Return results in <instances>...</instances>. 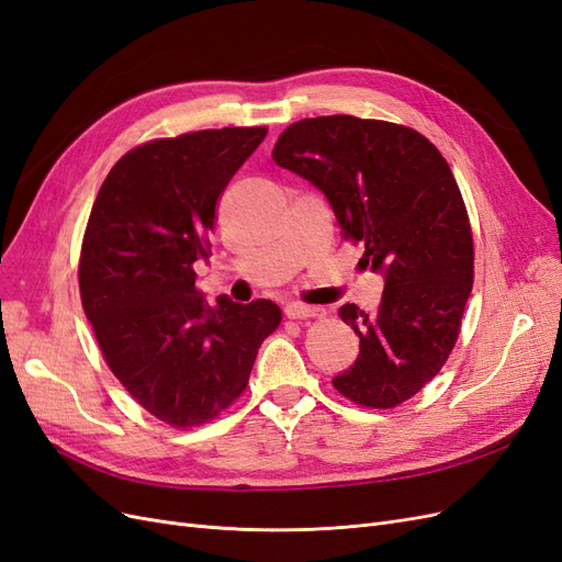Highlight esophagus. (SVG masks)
I'll return each instance as SVG.
<instances>
[{"label": "esophagus", "mask_w": 562, "mask_h": 562, "mask_svg": "<svg viewBox=\"0 0 562 562\" xmlns=\"http://www.w3.org/2000/svg\"><path fill=\"white\" fill-rule=\"evenodd\" d=\"M288 318H312V316H323V310L318 307H310V304L302 302H288L283 307Z\"/></svg>", "instance_id": "1"}]
</instances>
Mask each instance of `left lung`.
Wrapping results in <instances>:
<instances>
[{
  "label": "left lung",
  "instance_id": "obj_1",
  "mask_svg": "<svg viewBox=\"0 0 562 562\" xmlns=\"http://www.w3.org/2000/svg\"><path fill=\"white\" fill-rule=\"evenodd\" d=\"M277 166L328 199L361 267L384 279L378 312L345 304L359 359L333 378L339 394L394 407L436 378L457 342L473 283V239L443 155L422 133L349 114L302 119L271 151Z\"/></svg>",
  "mask_w": 562,
  "mask_h": 562
}]
</instances>
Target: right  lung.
Listing matches in <instances>:
<instances>
[{
    "label": "right lung",
    "mask_w": 562,
    "mask_h": 562,
    "mask_svg": "<svg viewBox=\"0 0 562 562\" xmlns=\"http://www.w3.org/2000/svg\"><path fill=\"white\" fill-rule=\"evenodd\" d=\"M267 128H211L131 149L95 196L79 291L114 378L147 413L196 427L241 394L279 304H209L194 262L209 260L220 194Z\"/></svg>",
    "instance_id": "right-lung-1"
}]
</instances>
